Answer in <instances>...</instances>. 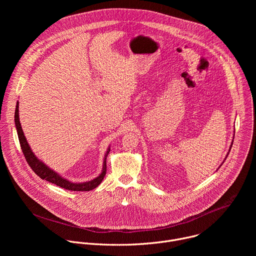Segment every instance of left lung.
<instances>
[{"mask_svg": "<svg viewBox=\"0 0 256 256\" xmlns=\"http://www.w3.org/2000/svg\"><path fill=\"white\" fill-rule=\"evenodd\" d=\"M234 136H235V132H234ZM232 144H233V140H232V142H231V146H230V148H229V152H230V150H231V147H232ZM229 152H228V153H227V155H226V158H227V157H228V155H229ZM226 158H225V159H224V161H223V162H222V164H223V163H224V162H225V160H226ZM222 164H221V165H220V167H221V166H222ZM220 167H218V168H220Z\"/></svg>", "mask_w": 256, "mask_h": 256, "instance_id": "8db88e82", "label": "left lung"}]
</instances>
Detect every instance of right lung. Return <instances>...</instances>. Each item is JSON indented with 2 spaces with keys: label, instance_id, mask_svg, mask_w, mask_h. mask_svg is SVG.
Masks as SVG:
<instances>
[{
  "label": "right lung",
  "instance_id": "right-lung-1",
  "mask_svg": "<svg viewBox=\"0 0 256 256\" xmlns=\"http://www.w3.org/2000/svg\"><path fill=\"white\" fill-rule=\"evenodd\" d=\"M15 126L17 130V134H18V138H19V142L21 144V149L22 152L25 156V159L27 161V163L29 164V166L31 167V169L35 172V174H38L42 179H44L48 182H52V184L60 186L64 190H74V192H89L92 190L94 188H96L104 178L105 174H106V157L110 151V147H108L105 156H104V160H103V165H102V170L101 173L95 177L94 179L90 180V181H86V182H72L64 177H62L58 172H56L54 170L50 169L46 164H44L42 161H40L38 157L35 156V154L32 152L30 146L24 136L21 124H20V120H19V102L17 101L16 104V109H15Z\"/></svg>",
  "mask_w": 256,
  "mask_h": 256
}]
</instances>
